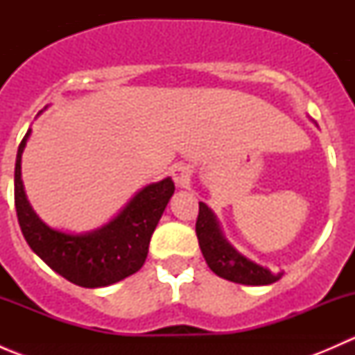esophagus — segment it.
Returning a JSON list of instances; mask_svg holds the SVG:
<instances>
[{
	"label": "esophagus",
	"instance_id": "obj_1",
	"mask_svg": "<svg viewBox=\"0 0 355 355\" xmlns=\"http://www.w3.org/2000/svg\"><path fill=\"white\" fill-rule=\"evenodd\" d=\"M171 177H173L175 184L180 185V187H187L189 184H191V177H192V170L191 166H187V164H175L173 168H171Z\"/></svg>",
	"mask_w": 355,
	"mask_h": 355
}]
</instances>
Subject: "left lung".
<instances>
[{"mask_svg": "<svg viewBox=\"0 0 355 355\" xmlns=\"http://www.w3.org/2000/svg\"><path fill=\"white\" fill-rule=\"evenodd\" d=\"M196 234H198L200 252H202L207 266L211 268L213 273L225 280L242 285H270L280 280L284 275V271L277 275L271 273L268 268L261 266L237 252L234 245L228 244L227 239L223 237L216 216L204 202H199Z\"/></svg>", "mask_w": 355, "mask_h": 355, "instance_id": "8db88e82", "label": "left lung"}]
</instances>
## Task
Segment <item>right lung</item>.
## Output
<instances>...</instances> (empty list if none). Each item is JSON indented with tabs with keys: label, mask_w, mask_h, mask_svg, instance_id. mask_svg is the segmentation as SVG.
Returning a JSON list of instances; mask_svg holds the SVG:
<instances>
[{
	"label": "right lung",
	"mask_w": 355,
	"mask_h": 355,
	"mask_svg": "<svg viewBox=\"0 0 355 355\" xmlns=\"http://www.w3.org/2000/svg\"><path fill=\"white\" fill-rule=\"evenodd\" d=\"M31 130L19 146L15 163V209L31 249L63 278L85 288L108 287L139 271L148 257L157 221L175 192L170 177L146 185L130 202L98 230L67 234L48 227L28 204L22 182V153Z\"/></svg>",
	"instance_id": "right-lung-1"
}]
</instances>
